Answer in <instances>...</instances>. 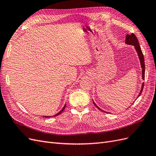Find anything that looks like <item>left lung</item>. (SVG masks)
Masks as SVG:
<instances>
[{
	"instance_id": "obj_1",
	"label": "left lung",
	"mask_w": 156,
	"mask_h": 156,
	"mask_svg": "<svg viewBox=\"0 0 156 156\" xmlns=\"http://www.w3.org/2000/svg\"><path fill=\"white\" fill-rule=\"evenodd\" d=\"M126 44H127V45H133L134 48L136 51V53H137V55H138V56H139V60H140V66H141V68H142V79H144V73H145V64H144V55L143 54V52L142 51H141V49H140V45L139 44V41H138V39L136 38V36L133 34V33H131V34H127L126 36ZM143 88H144V83L142 84V87H141V90H140V92L139 94V96H140V95L141 94V93H142L143 92ZM93 103L94 105H95L97 108H98L99 109H100V111H101L102 112H107L104 111H103L102 109H101V108L98 107L97 105L95 103H94V101H93Z\"/></svg>"
}]
</instances>
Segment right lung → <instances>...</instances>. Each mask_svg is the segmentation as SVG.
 Here are the masks:
<instances>
[{"mask_svg": "<svg viewBox=\"0 0 156 156\" xmlns=\"http://www.w3.org/2000/svg\"><path fill=\"white\" fill-rule=\"evenodd\" d=\"M66 104H65L64 105V106L63 107V108H62V109H61L58 113H56V115H55L54 116H58V115H59L60 114H61V113H62L63 111H64V110L65 109V107H66ZM44 117H45V118H50V117H52V116H44Z\"/></svg>", "mask_w": 156, "mask_h": 156, "instance_id": "add662e5", "label": "right lung"}]
</instances>
